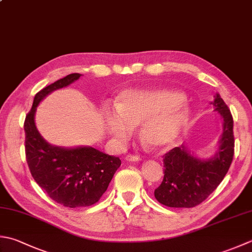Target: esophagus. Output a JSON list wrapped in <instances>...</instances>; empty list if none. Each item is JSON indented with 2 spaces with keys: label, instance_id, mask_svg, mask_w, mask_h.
I'll list each match as a JSON object with an SVG mask.
<instances>
[{
  "label": "esophagus",
  "instance_id": "34e87169",
  "mask_svg": "<svg viewBox=\"0 0 252 252\" xmlns=\"http://www.w3.org/2000/svg\"><path fill=\"white\" fill-rule=\"evenodd\" d=\"M126 161H139L141 160V157L139 155H132V154H127L126 156Z\"/></svg>",
  "mask_w": 252,
  "mask_h": 252
}]
</instances>
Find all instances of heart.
Here are the masks:
<instances>
[{
	"instance_id": "obj_1",
	"label": "heart",
	"mask_w": 252,
	"mask_h": 252,
	"mask_svg": "<svg viewBox=\"0 0 252 252\" xmlns=\"http://www.w3.org/2000/svg\"><path fill=\"white\" fill-rule=\"evenodd\" d=\"M185 95L172 90H127L120 94L117 108H106L102 120L106 130L123 142L132 127L139 126L146 146L161 149L179 136L190 117Z\"/></svg>"
}]
</instances>
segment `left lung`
I'll use <instances>...</instances> for the list:
<instances>
[{
	"label": "left lung",
	"instance_id": "left-lung-1",
	"mask_svg": "<svg viewBox=\"0 0 252 252\" xmlns=\"http://www.w3.org/2000/svg\"><path fill=\"white\" fill-rule=\"evenodd\" d=\"M223 119L219 150L210 158H199L185 144L164 155V179L154 194L169 208H193L202 203L224 179L234 157V121L231 113L215 94L211 102Z\"/></svg>",
	"mask_w": 252,
	"mask_h": 252
}]
</instances>
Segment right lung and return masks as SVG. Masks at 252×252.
Listing matches in <instances>:
<instances>
[{"label": "right lung", "instance_id": "add662e5", "mask_svg": "<svg viewBox=\"0 0 252 252\" xmlns=\"http://www.w3.org/2000/svg\"><path fill=\"white\" fill-rule=\"evenodd\" d=\"M81 75L68 74L37 93L24 123L25 152L32 178L52 200L67 208L95 204L121 165L119 157L107 155L92 146L49 144L37 130L34 115L39 103L49 94L71 85Z\"/></svg>", "mask_w": 252, "mask_h": 252}]
</instances>
